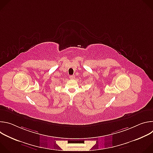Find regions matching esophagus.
<instances>
[{
  "label": "esophagus",
  "instance_id": "obj_1",
  "mask_svg": "<svg viewBox=\"0 0 153 153\" xmlns=\"http://www.w3.org/2000/svg\"><path fill=\"white\" fill-rule=\"evenodd\" d=\"M69 77L70 79H74L75 78V76L74 75H71V76H70Z\"/></svg>",
  "mask_w": 153,
  "mask_h": 153
}]
</instances>
